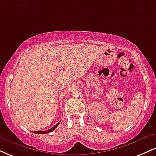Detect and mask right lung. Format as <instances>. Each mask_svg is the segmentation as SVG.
Listing matches in <instances>:
<instances>
[{"label":"right lung","instance_id":"obj_1","mask_svg":"<svg viewBox=\"0 0 156 156\" xmlns=\"http://www.w3.org/2000/svg\"><path fill=\"white\" fill-rule=\"evenodd\" d=\"M58 125H59V122H58V123H57L56 125H55L53 127V128H51V129H49V130H45V131H42V130H38V131H34V133H37V134L49 133L50 132H52V131H53V130H54L55 129V128H56V127L58 126Z\"/></svg>","mask_w":156,"mask_h":156}]
</instances>
